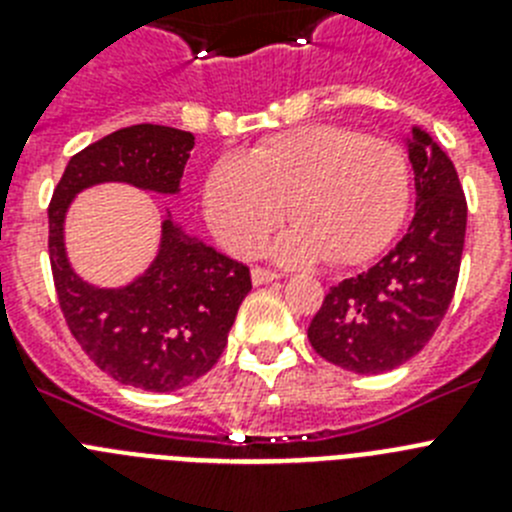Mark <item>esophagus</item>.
I'll return each instance as SVG.
<instances>
[{
  "mask_svg": "<svg viewBox=\"0 0 512 512\" xmlns=\"http://www.w3.org/2000/svg\"><path fill=\"white\" fill-rule=\"evenodd\" d=\"M274 279H279L277 271L271 269H261V266H256V269H251V282L256 284V287H261V284H269L274 282Z\"/></svg>",
  "mask_w": 512,
  "mask_h": 512,
  "instance_id": "obj_1",
  "label": "esophagus"
}]
</instances>
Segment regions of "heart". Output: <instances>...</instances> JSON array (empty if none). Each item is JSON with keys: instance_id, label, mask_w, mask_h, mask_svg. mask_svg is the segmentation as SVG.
<instances>
[{"instance_id": "obj_1", "label": "heart", "mask_w": 512, "mask_h": 512, "mask_svg": "<svg viewBox=\"0 0 512 512\" xmlns=\"http://www.w3.org/2000/svg\"><path fill=\"white\" fill-rule=\"evenodd\" d=\"M408 202L405 153L343 125H307L243 158H220L202 192L207 225L235 256H251L289 205L297 223L269 246L284 264L372 259L392 241Z\"/></svg>"}]
</instances>
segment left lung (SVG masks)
Segmentation results:
<instances>
[{
	"mask_svg": "<svg viewBox=\"0 0 512 512\" xmlns=\"http://www.w3.org/2000/svg\"><path fill=\"white\" fill-rule=\"evenodd\" d=\"M415 215L408 233L359 277L330 287L307 328L312 348L354 374L392 372L431 341L459 279L467 200L451 158L413 128Z\"/></svg>",
	"mask_w": 512,
	"mask_h": 512,
	"instance_id": "1",
	"label": "left lung"
}]
</instances>
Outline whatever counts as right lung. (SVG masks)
<instances>
[{
	"label": "right lung",
	"instance_id": "right-lung-1",
	"mask_svg": "<svg viewBox=\"0 0 512 512\" xmlns=\"http://www.w3.org/2000/svg\"><path fill=\"white\" fill-rule=\"evenodd\" d=\"M194 135L166 125H130L71 156L48 207V251L58 305L84 354L120 384L148 392L182 390L223 354L243 297L248 266L192 238L171 215L156 259L125 287H94L71 269L63 223L84 189L122 182L179 194Z\"/></svg>",
	"mask_w": 512,
	"mask_h": 512
}]
</instances>
